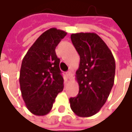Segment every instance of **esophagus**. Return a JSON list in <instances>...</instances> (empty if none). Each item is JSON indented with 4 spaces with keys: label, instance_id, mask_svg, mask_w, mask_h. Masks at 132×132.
I'll use <instances>...</instances> for the list:
<instances>
[{
    "label": "esophagus",
    "instance_id": "esophagus-1",
    "mask_svg": "<svg viewBox=\"0 0 132 132\" xmlns=\"http://www.w3.org/2000/svg\"><path fill=\"white\" fill-rule=\"evenodd\" d=\"M66 75H67V76H68L69 79H71V78H72V72H71V71H68V72H66Z\"/></svg>",
    "mask_w": 132,
    "mask_h": 132
}]
</instances>
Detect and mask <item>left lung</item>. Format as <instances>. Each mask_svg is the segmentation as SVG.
<instances>
[{"label":"left lung","mask_w":132,"mask_h":132,"mask_svg":"<svg viewBox=\"0 0 132 132\" xmlns=\"http://www.w3.org/2000/svg\"><path fill=\"white\" fill-rule=\"evenodd\" d=\"M71 40L80 56L76 79L79 93L69 98L72 112L79 117H90L104 105L114 85V56L99 36L94 33L71 34Z\"/></svg>","instance_id":"left-lung-1"}]
</instances>
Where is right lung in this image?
Here are the masks:
<instances>
[{"instance_id": "add662e5", "label": "right lung", "mask_w": 132, "mask_h": 132, "mask_svg": "<svg viewBox=\"0 0 132 132\" xmlns=\"http://www.w3.org/2000/svg\"><path fill=\"white\" fill-rule=\"evenodd\" d=\"M67 33L50 28L43 33L23 59L20 86L23 99L34 115L43 116L52 109L58 93L63 89L60 60L55 49Z\"/></svg>"}]
</instances>
